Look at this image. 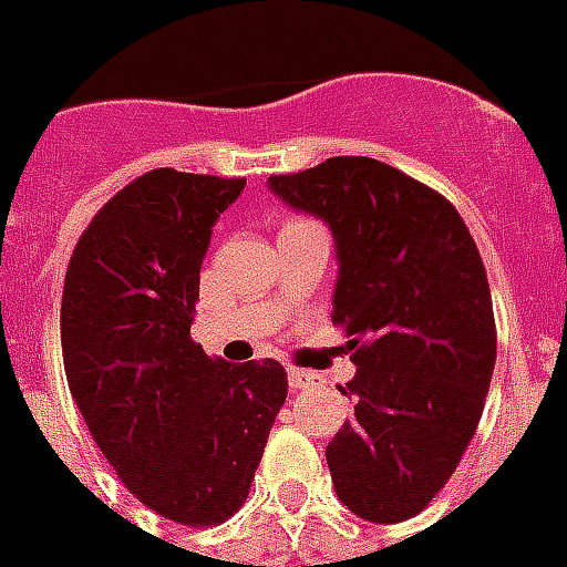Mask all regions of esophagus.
<instances>
[{
	"label": "esophagus",
	"instance_id": "1",
	"mask_svg": "<svg viewBox=\"0 0 567 567\" xmlns=\"http://www.w3.org/2000/svg\"><path fill=\"white\" fill-rule=\"evenodd\" d=\"M323 374L318 371H302V369H291L288 371V386L297 392V389H309V386H321Z\"/></svg>",
	"mask_w": 567,
	"mask_h": 567
}]
</instances>
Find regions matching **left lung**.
<instances>
[{
	"mask_svg": "<svg viewBox=\"0 0 567 567\" xmlns=\"http://www.w3.org/2000/svg\"><path fill=\"white\" fill-rule=\"evenodd\" d=\"M267 187L327 223L332 321L351 336L353 419L327 446L341 503L371 524L425 508L461 464L496 362L491 285L446 198L371 157H330Z\"/></svg>",
	"mask_w": 567,
	"mask_h": 567,
	"instance_id": "obj_1",
	"label": "left lung"
}]
</instances>
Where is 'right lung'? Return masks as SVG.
<instances>
[{"label": "right lung", "instance_id": "right-lung-1", "mask_svg": "<svg viewBox=\"0 0 567 567\" xmlns=\"http://www.w3.org/2000/svg\"><path fill=\"white\" fill-rule=\"evenodd\" d=\"M244 187L145 172L97 210L64 276L73 401L130 494L184 526L223 524L244 505L288 395L276 360L231 365L189 339L202 258Z\"/></svg>", "mask_w": 567, "mask_h": 567}]
</instances>
